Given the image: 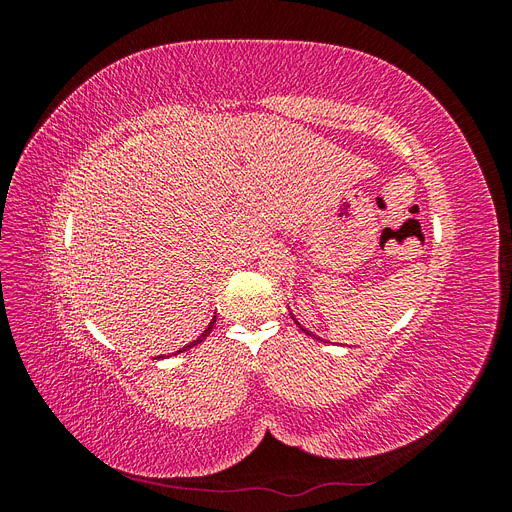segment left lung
I'll return each instance as SVG.
<instances>
[{"label":"left lung","mask_w":512,"mask_h":512,"mask_svg":"<svg viewBox=\"0 0 512 512\" xmlns=\"http://www.w3.org/2000/svg\"><path fill=\"white\" fill-rule=\"evenodd\" d=\"M290 316H292V320H294V324H297V327H299V329H301V331H303V333H305V335H309V337H314V339H320V342H324V339H322V337H318V335H314V333H312V331H307V329H305V327H303V324H301V322H299V320H297V318H294V314H292V312H290Z\"/></svg>","instance_id":"left-lung-1"}]
</instances>
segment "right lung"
<instances>
[{
	"mask_svg": "<svg viewBox=\"0 0 512 512\" xmlns=\"http://www.w3.org/2000/svg\"><path fill=\"white\" fill-rule=\"evenodd\" d=\"M213 324H215V316L211 318V322H209V327H207V329H205L203 333H200V335H198V337L194 339V342H190V344H185V346H183V348H179V350H177L175 354H181V352H185V350H190V348L198 346L200 342H203V339H205V337H209V333H211V329H213ZM164 356H166V354H164ZM164 356H158V359H164Z\"/></svg>",
	"mask_w": 512,
	"mask_h": 512,
	"instance_id": "obj_1",
	"label": "right lung"
}]
</instances>
